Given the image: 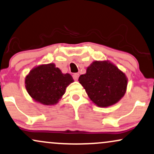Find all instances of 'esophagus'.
I'll return each mask as SVG.
<instances>
[{"label":"esophagus","mask_w":154,"mask_h":154,"mask_svg":"<svg viewBox=\"0 0 154 154\" xmlns=\"http://www.w3.org/2000/svg\"><path fill=\"white\" fill-rule=\"evenodd\" d=\"M79 73H74L73 75V79L74 80H75V81H77L78 79H79Z\"/></svg>","instance_id":"1"}]
</instances>
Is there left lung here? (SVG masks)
I'll list each match as a JSON object with an SVG mask.
<instances>
[{
    "label": "left lung",
    "instance_id": "8db88e82",
    "mask_svg": "<svg viewBox=\"0 0 154 154\" xmlns=\"http://www.w3.org/2000/svg\"><path fill=\"white\" fill-rule=\"evenodd\" d=\"M79 81L90 99L101 107H107L120 101L128 85L125 74L109 61L93 62Z\"/></svg>",
    "mask_w": 154,
    "mask_h": 154
}]
</instances>
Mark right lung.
Wrapping results in <instances>:
<instances>
[{
	"instance_id": "right-lung-1",
	"label": "right lung",
	"mask_w": 154,
	"mask_h": 154,
	"mask_svg": "<svg viewBox=\"0 0 154 154\" xmlns=\"http://www.w3.org/2000/svg\"><path fill=\"white\" fill-rule=\"evenodd\" d=\"M73 82L69 73H63L54 63L41 65L34 68L25 79V86L34 100L53 105L66 92V88Z\"/></svg>"
}]
</instances>
